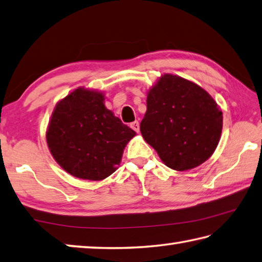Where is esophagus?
Here are the masks:
<instances>
[{"mask_svg":"<svg viewBox=\"0 0 262 262\" xmlns=\"http://www.w3.org/2000/svg\"><path fill=\"white\" fill-rule=\"evenodd\" d=\"M130 126H131L132 130H135V131L137 132V134H138L139 130H140V126H139V122H138V121L132 122V123L130 124Z\"/></svg>","mask_w":262,"mask_h":262,"instance_id":"obj_1","label":"esophagus"}]
</instances>
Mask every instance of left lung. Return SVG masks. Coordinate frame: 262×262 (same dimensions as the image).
<instances>
[{
  "instance_id": "8db88e82",
  "label": "left lung",
  "mask_w": 262,
  "mask_h": 262,
  "mask_svg": "<svg viewBox=\"0 0 262 262\" xmlns=\"http://www.w3.org/2000/svg\"><path fill=\"white\" fill-rule=\"evenodd\" d=\"M140 132L167 167L185 171L212 157L222 134V110L195 82L164 73L147 92Z\"/></svg>"
}]
</instances>
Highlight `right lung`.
Listing matches in <instances>:
<instances>
[{
    "mask_svg": "<svg viewBox=\"0 0 262 262\" xmlns=\"http://www.w3.org/2000/svg\"><path fill=\"white\" fill-rule=\"evenodd\" d=\"M136 132L105 108L104 93L78 87L59 100L46 139L53 158L71 176L102 181L117 170Z\"/></svg>",
    "mask_w": 262,
    "mask_h": 262,
    "instance_id": "right-lung-1",
    "label": "right lung"
}]
</instances>
